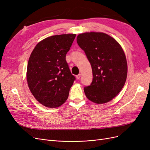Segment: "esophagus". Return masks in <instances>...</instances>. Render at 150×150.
Segmentation results:
<instances>
[{"instance_id": "34e87169", "label": "esophagus", "mask_w": 150, "mask_h": 150, "mask_svg": "<svg viewBox=\"0 0 150 150\" xmlns=\"http://www.w3.org/2000/svg\"><path fill=\"white\" fill-rule=\"evenodd\" d=\"M80 78H81V74H79L78 75H77V76H76V78L78 79H80Z\"/></svg>"}]
</instances>
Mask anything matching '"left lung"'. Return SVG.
I'll use <instances>...</instances> for the list:
<instances>
[{
	"instance_id": "1",
	"label": "left lung",
	"mask_w": 150,
	"mask_h": 150,
	"mask_svg": "<svg viewBox=\"0 0 150 150\" xmlns=\"http://www.w3.org/2000/svg\"><path fill=\"white\" fill-rule=\"evenodd\" d=\"M77 42L92 67V83L84 88L86 97L97 104L110 101L126 80L128 66L123 50L115 39L103 33L80 34Z\"/></svg>"
}]
</instances>
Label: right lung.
I'll list each match as a JSON object with an SVG mask.
<instances>
[{
    "label": "right lung",
    "mask_w": 150,
    "mask_h": 150,
    "mask_svg": "<svg viewBox=\"0 0 150 150\" xmlns=\"http://www.w3.org/2000/svg\"><path fill=\"white\" fill-rule=\"evenodd\" d=\"M76 34L52 35L39 42L32 52L27 69L29 89L40 104L57 108L64 103L76 79L66 56Z\"/></svg>",
    "instance_id": "add662e5"
}]
</instances>
